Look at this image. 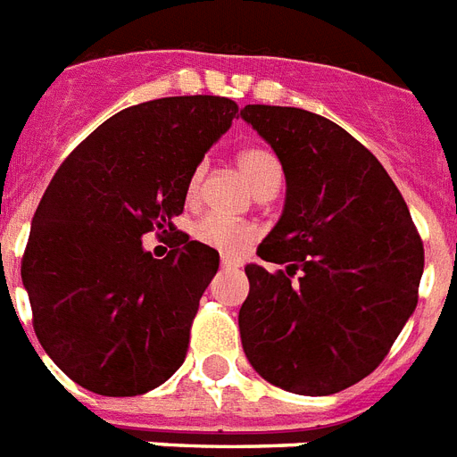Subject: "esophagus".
Segmentation results:
<instances>
[{"mask_svg":"<svg viewBox=\"0 0 457 457\" xmlns=\"http://www.w3.org/2000/svg\"><path fill=\"white\" fill-rule=\"evenodd\" d=\"M220 265L225 267V270H232V267H239V261H235V258H228V255H222Z\"/></svg>","mask_w":457,"mask_h":457,"instance_id":"obj_1","label":"esophagus"}]
</instances>
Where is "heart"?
<instances>
[{
	"instance_id": "1",
	"label": "heart",
	"mask_w": 457,
	"mask_h": 457,
	"mask_svg": "<svg viewBox=\"0 0 457 457\" xmlns=\"http://www.w3.org/2000/svg\"><path fill=\"white\" fill-rule=\"evenodd\" d=\"M237 166L248 180V185L255 190V195H261L267 187H274V185L281 183L279 159L274 157V152L265 150V147H248V150L239 152ZM202 178L204 166H196L192 170L190 180H187V190H185L187 202H195L196 195H199ZM195 237L202 244L218 248L222 253H241L255 239V228L248 225V222H232L220 216H206L195 225Z\"/></svg>"
}]
</instances>
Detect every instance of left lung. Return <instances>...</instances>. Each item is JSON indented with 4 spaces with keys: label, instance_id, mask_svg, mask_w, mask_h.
Masks as SVG:
<instances>
[{
    "label": "left lung",
    "instance_id": "1",
    "mask_svg": "<svg viewBox=\"0 0 457 457\" xmlns=\"http://www.w3.org/2000/svg\"><path fill=\"white\" fill-rule=\"evenodd\" d=\"M279 157L287 202L246 265L241 345L267 383L326 396L378 369L418 305L425 251L383 164L326 117L246 105Z\"/></svg>",
    "mask_w": 457,
    "mask_h": 457
}]
</instances>
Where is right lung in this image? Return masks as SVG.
Returning a JSON list of instances; mask_svg holds the SVG:
<instances>
[{"mask_svg": "<svg viewBox=\"0 0 457 457\" xmlns=\"http://www.w3.org/2000/svg\"><path fill=\"white\" fill-rule=\"evenodd\" d=\"M235 100L173 96L126 107L55 170L21 277L44 352L88 392L136 396L185 361L216 248L177 232L162 262L142 235L176 231L192 170L232 126Z\"/></svg>", "mask_w": 457, "mask_h": 457, "instance_id": "right-lung-1", "label": "right lung"}]
</instances>
